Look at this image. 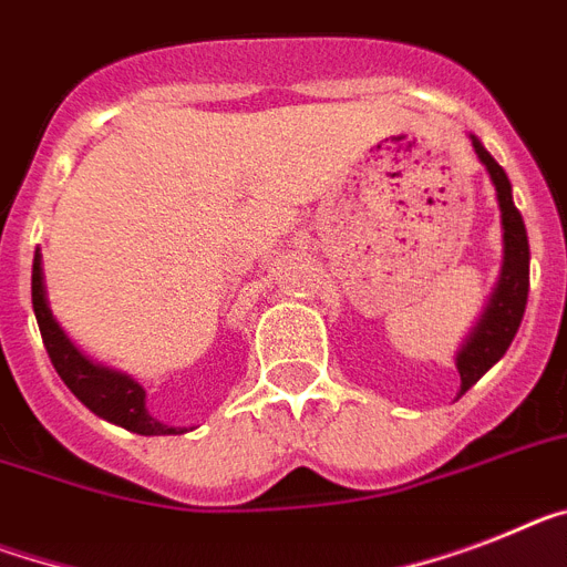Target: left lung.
<instances>
[{"mask_svg": "<svg viewBox=\"0 0 567 567\" xmlns=\"http://www.w3.org/2000/svg\"><path fill=\"white\" fill-rule=\"evenodd\" d=\"M473 150L482 158V164L487 166L493 184H496L504 227V265L502 279H498L496 291H493L487 311H484L475 331L470 334L467 346L455 357V365H458L461 374V394L467 392L473 383H478L482 374L493 369L504 357V351L511 349L513 337L522 326V317H525L527 291H530V247H527V230L525 221H522V213L513 204L511 181H507V173L502 166L493 161V155L484 150L478 137H473Z\"/></svg>", "mask_w": 567, "mask_h": 567, "instance_id": "obj_1", "label": "left lung"}]
</instances>
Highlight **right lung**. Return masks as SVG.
<instances>
[{
  "instance_id": "add662e5",
  "label": "right lung",
  "mask_w": 567,
  "mask_h": 567,
  "mask_svg": "<svg viewBox=\"0 0 567 567\" xmlns=\"http://www.w3.org/2000/svg\"><path fill=\"white\" fill-rule=\"evenodd\" d=\"M31 302L51 363H54L56 374L63 378V383L74 392L80 403L92 409L94 415L106 417V421L117 423L123 430L137 432V435H178V432H184L178 426H166V423L155 421L146 412V392L137 386L135 380L92 363L89 357H83L71 346L69 337L63 334V328L56 326V320L51 317L45 285H42L40 250L33 254Z\"/></svg>"
}]
</instances>
